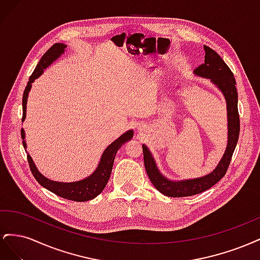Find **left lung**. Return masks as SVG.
<instances>
[{
	"label": "left lung",
	"mask_w": 260,
	"mask_h": 260,
	"mask_svg": "<svg viewBox=\"0 0 260 260\" xmlns=\"http://www.w3.org/2000/svg\"><path fill=\"white\" fill-rule=\"evenodd\" d=\"M205 49V62L200 65L194 70L196 75L211 79L218 88L221 90L226 100L228 109V128H229V141L225 153L220 160L217 168L203 178L180 181V182H172L160 175L156 167L155 160L151 153L145 145H142L144 165L147 176L151 180L153 185L160 193L170 198H184V196H192L202 193L214 186L220 179H222L229 168L233 152L237 146L240 136V115L238 109V91L235 88V78L231 69L224 60L219 56L217 52L208 46H204Z\"/></svg>",
	"instance_id": "8db88e82"
}]
</instances>
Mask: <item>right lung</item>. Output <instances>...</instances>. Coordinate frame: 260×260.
I'll use <instances>...</instances> for the list:
<instances>
[{"mask_svg":"<svg viewBox=\"0 0 260 260\" xmlns=\"http://www.w3.org/2000/svg\"><path fill=\"white\" fill-rule=\"evenodd\" d=\"M65 48L66 45H64L62 43H55L54 45H52L41 57L40 61L38 62L34 73L31 74L22 95V118H21L22 121L25 120L26 118V104H27L28 93L31 88V83H32L35 79H37V78L43 73V69L50 66L55 59L59 57L60 54L64 53ZM20 132H21L22 145L26 148L25 131H23V129H21ZM132 137H133L132 131L123 133L120 138H118L116 141H114V142L105 149L103 155H102V158L96 170L94 171L90 177L73 183L55 182V181L46 179L38 171L36 165L34 164L32 159H31V157L29 155H27V159L29 162L30 170L32 172L34 177L42 186L48 188V190L51 191L52 193L56 194L65 200L75 201V202H86L96 198V196L104 190V187L106 186L109 177H111V174H112L113 164H114L117 151L120 148V146L123 143L129 141Z\"/></svg>","mask_w":260,"mask_h":260,"instance_id":"add662e5","label":"right lung"}]
</instances>
